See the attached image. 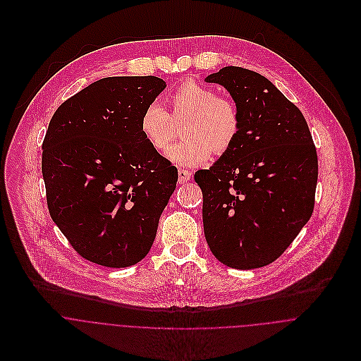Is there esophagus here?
<instances>
[{
	"label": "esophagus",
	"mask_w": 361,
	"mask_h": 361,
	"mask_svg": "<svg viewBox=\"0 0 361 361\" xmlns=\"http://www.w3.org/2000/svg\"><path fill=\"white\" fill-rule=\"evenodd\" d=\"M190 176H192V175H190L189 171H186V169H179V171H178V182H179V185L189 182V180H190Z\"/></svg>",
	"instance_id": "34e87169"
}]
</instances>
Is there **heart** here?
I'll list each match as a JSON object with an SVG mask.
<instances>
[{
  "label": "heart",
  "instance_id": "b5f03b06",
  "mask_svg": "<svg viewBox=\"0 0 361 361\" xmlns=\"http://www.w3.org/2000/svg\"><path fill=\"white\" fill-rule=\"evenodd\" d=\"M171 115L159 105H147L140 116L139 128L145 140L157 152H165L175 137V123H185V142L172 146L166 158L180 166H199L207 162L212 152L226 153L235 143L240 116L233 102L218 97L200 83L186 80L168 97Z\"/></svg>",
  "mask_w": 361,
  "mask_h": 361
}]
</instances>
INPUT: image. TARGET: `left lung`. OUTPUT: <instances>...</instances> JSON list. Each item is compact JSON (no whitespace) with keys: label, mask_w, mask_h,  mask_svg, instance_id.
<instances>
[{"label":"left lung","mask_w":361,"mask_h":361,"mask_svg":"<svg viewBox=\"0 0 361 361\" xmlns=\"http://www.w3.org/2000/svg\"><path fill=\"white\" fill-rule=\"evenodd\" d=\"M204 80L224 86L240 116L232 147L195 175L207 243L226 267L259 268L288 249L312 214L317 152L300 109L262 75L225 66Z\"/></svg>","instance_id":"obj_1"}]
</instances>
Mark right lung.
<instances>
[{
  "label": "right lung",
  "instance_id": "1",
  "mask_svg": "<svg viewBox=\"0 0 361 361\" xmlns=\"http://www.w3.org/2000/svg\"><path fill=\"white\" fill-rule=\"evenodd\" d=\"M166 87L157 76L104 78L61 104L43 142L52 221L86 259L109 268L150 252L178 169L143 137L145 108Z\"/></svg>",
  "mask_w": 361,
  "mask_h": 361
}]
</instances>
